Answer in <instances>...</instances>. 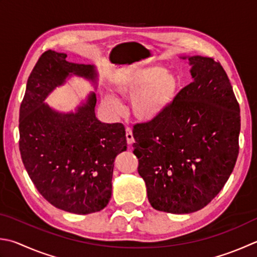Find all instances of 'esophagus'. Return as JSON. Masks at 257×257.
<instances>
[{"label": "esophagus", "instance_id": "34e87169", "mask_svg": "<svg viewBox=\"0 0 257 257\" xmlns=\"http://www.w3.org/2000/svg\"><path fill=\"white\" fill-rule=\"evenodd\" d=\"M126 142H127V144H130V145L134 143L133 132H132V130H131L130 127L126 128Z\"/></svg>", "mask_w": 257, "mask_h": 257}]
</instances>
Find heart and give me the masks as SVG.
I'll return each instance as SVG.
<instances>
[{
	"label": "heart",
	"instance_id": "obj_1",
	"mask_svg": "<svg viewBox=\"0 0 257 257\" xmlns=\"http://www.w3.org/2000/svg\"><path fill=\"white\" fill-rule=\"evenodd\" d=\"M114 89L122 98L132 99L131 109L135 118L149 123L171 107L180 89V81L174 72L161 67H131L116 77ZM103 103L113 114L123 112L122 101L110 91L103 95Z\"/></svg>",
	"mask_w": 257,
	"mask_h": 257
}]
</instances>
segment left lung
Instances as JSON below:
<instances>
[{"label":"left lung","mask_w":257,"mask_h":257,"mask_svg":"<svg viewBox=\"0 0 257 257\" xmlns=\"http://www.w3.org/2000/svg\"><path fill=\"white\" fill-rule=\"evenodd\" d=\"M192 81L166 113L134 127L133 153L159 211L190 214L207 206L225 186L238 157L239 105L219 62L180 56Z\"/></svg>","instance_id":"obj_1"}]
</instances>
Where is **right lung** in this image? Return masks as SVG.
<instances>
[{"label":"right lung","instance_id":"1","mask_svg":"<svg viewBox=\"0 0 257 257\" xmlns=\"http://www.w3.org/2000/svg\"><path fill=\"white\" fill-rule=\"evenodd\" d=\"M66 58V53L48 50L29 76L19 145L24 168L42 197L58 209L87 215L109 202L115 158L126 151L127 143L123 124L96 117V66ZM72 76L89 81L94 91L69 112L47 104V96Z\"/></svg>","mask_w":257,"mask_h":257}]
</instances>
